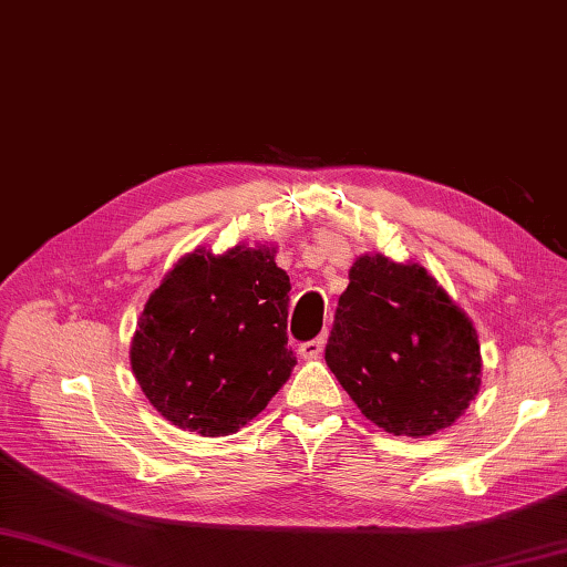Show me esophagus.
Returning <instances> with one entry per match:
<instances>
[{"instance_id":"esophagus-1","label":"esophagus","mask_w":567,"mask_h":567,"mask_svg":"<svg viewBox=\"0 0 567 567\" xmlns=\"http://www.w3.org/2000/svg\"><path fill=\"white\" fill-rule=\"evenodd\" d=\"M323 346H327V336H319V339L299 346V353H302V358H307V360H315L323 353Z\"/></svg>"}]
</instances>
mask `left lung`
I'll return each instance as SVG.
<instances>
[{"instance_id":"8db88e82","label":"left lung","mask_w":567,"mask_h":567,"mask_svg":"<svg viewBox=\"0 0 567 567\" xmlns=\"http://www.w3.org/2000/svg\"><path fill=\"white\" fill-rule=\"evenodd\" d=\"M327 365L372 424L431 436L477 396L483 355L473 321L419 262L365 252L348 270Z\"/></svg>"}]
</instances>
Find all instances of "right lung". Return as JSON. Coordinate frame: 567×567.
Instances as JSON below:
<instances>
[{"instance_id": "obj_1", "label": "right lung", "mask_w": 567, "mask_h": 567, "mask_svg": "<svg viewBox=\"0 0 567 567\" xmlns=\"http://www.w3.org/2000/svg\"><path fill=\"white\" fill-rule=\"evenodd\" d=\"M275 252L272 244L195 248L151 292L131 339V370L177 429L236 433L290 380V277Z\"/></svg>"}]
</instances>
